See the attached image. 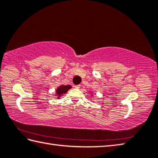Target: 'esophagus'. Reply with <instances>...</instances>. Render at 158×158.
I'll return each instance as SVG.
<instances>
[{
  "label": "esophagus",
  "instance_id": "esophagus-1",
  "mask_svg": "<svg viewBox=\"0 0 158 158\" xmlns=\"http://www.w3.org/2000/svg\"><path fill=\"white\" fill-rule=\"evenodd\" d=\"M80 87H81V85H75V88H77V89H79V88H80Z\"/></svg>",
  "mask_w": 158,
  "mask_h": 158
}]
</instances>
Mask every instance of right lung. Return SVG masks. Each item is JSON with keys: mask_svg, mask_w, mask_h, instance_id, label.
<instances>
[{"mask_svg": "<svg viewBox=\"0 0 158 158\" xmlns=\"http://www.w3.org/2000/svg\"><path fill=\"white\" fill-rule=\"evenodd\" d=\"M72 87H71L70 85H60V87H58L56 89V96H58V98H60L61 94L66 93V92H68V90L70 89Z\"/></svg>", "mask_w": 158, "mask_h": 158, "instance_id": "1", "label": "right lung"}]
</instances>
